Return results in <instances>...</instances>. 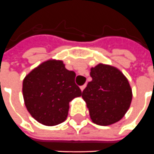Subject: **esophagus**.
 I'll list each match as a JSON object with an SVG mask.
<instances>
[{
    "label": "esophagus",
    "instance_id": "esophagus-1",
    "mask_svg": "<svg viewBox=\"0 0 154 154\" xmlns=\"http://www.w3.org/2000/svg\"><path fill=\"white\" fill-rule=\"evenodd\" d=\"M86 87V84H85L84 85H82V86H80V90H81V91H83L84 90H85V88Z\"/></svg>",
    "mask_w": 154,
    "mask_h": 154
}]
</instances>
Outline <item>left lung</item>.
<instances>
[{"instance_id":"1","label":"left lung","mask_w":154,"mask_h":154,"mask_svg":"<svg viewBox=\"0 0 154 154\" xmlns=\"http://www.w3.org/2000/svg\"><path fill=\"white\" fill-rule=\"evenodd\" d=\"M92 80L82 97L94 123L114 124L123 117L132 102V92L126 76L116 67L99 63L91 69Z\"/></svg>"}]
</instances>
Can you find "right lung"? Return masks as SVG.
Listing matches in <instances>:
<instances>
[{"instance_id":"obj_1","label":"right lung","mask_w":154,"mask_h":154,"mask_svg":"<svg viewBox=\"0 0 154 154\" xmlns=\"http://www.w3.org/2000/svg\"><path fill=\"white\" fill-rule=\"evenodd\" d=\"M75 78V72L66 69L61 60H47L31 71L22 83L23 99L31 116L45 126L64 122L69 102L82 95Z\"/></svg>"}]
</instances>
